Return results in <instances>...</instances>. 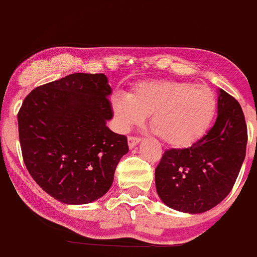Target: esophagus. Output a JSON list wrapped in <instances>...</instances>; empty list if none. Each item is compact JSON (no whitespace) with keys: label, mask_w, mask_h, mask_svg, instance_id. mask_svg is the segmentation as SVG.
<instances>
[{"label":"esophagus","mask_w":257,"mask_h":257,"mask_svg":"<svg viewBox=\"0 0 257 257\" xmlns=\"http://www.w3.org/2000/svg\"><path fill=\"white\" fill-rule=\"evenodd\" d=\"M127 142H128V147H130V148H134V147H136V145L142 142V139H140V138H138V136H128Z\"/></svg>","instance_id":"esophagus-1"}]
</instances>
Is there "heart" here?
Instances as JSON below:
<instances>
[{
  "instance_id": "b5f03b06",
  "label": "heart",
  "mask_w": 257,
  "mask_h": 257,
  "mask_svg": "<svg viewBox=\"0 0 257 257\" xmlns=\"http://www.w3.org/2000/svg\"><path fill=\"white\" fill-rule=\"evenodd\" d=\"M114 119L121 131L144 122L151 114L152 130L174 148H187L208 130L216 113V95L206 85L185 81H145L130 95L110 97Z\"/></svg>"
}]
</instances>
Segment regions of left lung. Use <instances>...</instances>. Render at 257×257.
Segmentation results:
<instances>
[{
  "mask_svg": "<svg viewBox=\"0 0 257 257\" xmlns=\"http://www.w3.org/2000/svg\"><path fill=\"white\" fill-rule=\"evenodd\" d=\"M217 118L202 139L163 153L156 167V189L166 206L202 213L230 193L246 157L247 126L239 103L219 90Z\"/></svg>",
  "mask_w": 257,
  "mask_h": 257,
  "instance_id": "1",
  "label": "left lung"
}]
</instances>
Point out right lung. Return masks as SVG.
I'll use <instances>...</instances> for the list:
<instances>
[{"instance_id": "1", "label": "right lung", "mask_w": 257, "mask_h": 257, "mask_svg": "<svg viewBox=\"0 0 257 257\" xmlns=\"http://www.w3.org/2000/svg\"><path fill=\"white\" fill-rule=\"evenodd\" d=\"M105 74L73 73L38 86L18 113L23 160L33 180L67 205H85L112 187L127 138L106 126L113 110Z\"/></svg>"}]
</instances>
